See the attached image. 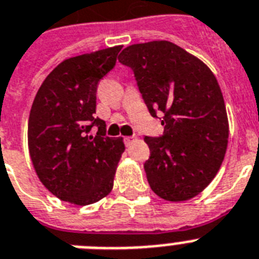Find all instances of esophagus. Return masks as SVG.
Returning a JSON list of instances; mask_svg holds the SVG:
<instances>
[{
    "mask_svg": "<svg viewBox=\"0 0 259 259\" xmlns=\"http://www.w3.org/2000/svg\"><path fill=\"white\" fill-rule=\"evenodd\" d=\"M134 141H136V138H134V137H125V138H123V142H125L126 146H129L130 143H133Z\"/></svg>",
    "mask_w": 259,
    "mask_h": 259,
    "instance_id": "obj_1",
    "label": "esophagus"
}]
</instances>
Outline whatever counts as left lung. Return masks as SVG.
<instances>
[{
	"label": "left lung",
	"instance_id": "left-lung-1",
	"mask_svg": "<svg viewBox=\"0 0 259 259\" xmlns=\"http://www.w3.org/2000/svg\"><path fill=\"white\" fill-rule=\"evenodd\" d=\"M118 62L133 69L150 114L163 113V136L145 137L151 190L168 201L192 199L216 177L228 146L229 123L216 77L167 40L129 46Z\"/></svg>",
	"mask_w": 259,
	"mask_h": 259
}]
</instances>
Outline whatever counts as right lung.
Returning <instances> with one entry per match:
<instances>
[{"mask_svg":"<svg viewBox=\"0 0 259 259\" xmlns=\"http://www.w3.org/2000/svg\"><path fill=\"white\" fill-rule=\"evenodd\" d=\"M121 46L69 58L45 79L30 110V158L43 186L60 200L88 205L113 188L125 145L106 137L96 113L97 84L116 66ZM98 126L96 136L89 134Z\"/></svg>","mask_w":259,"mask_h":259,"instance_id":"right-lung-1","label":"right lung"}]
</instances>
